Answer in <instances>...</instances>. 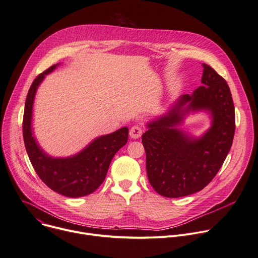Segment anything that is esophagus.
Returning a JSON list of instances; mask_svg holds the SVG:
<instances>
[{"mask_svg": "<svg viewBox=\"0 0 258 258\" xmlns=\"http://www.w3.org/2000/svg\"><path fill=\"white\" fill-rule=\"evenodd\" d=\"M143 134V130L140 127L139 125H134L131 130H130V137L134 140L136 139H139L140 137L142 136Z\"/></svg>", "mask_w": 258, "mask_h": 258, "instance_id": "34e87169", "label": "esophagus"}]
</instances>
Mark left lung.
Returning a JSON list of instances; mask_svg holds the SVG:
<instances>
[{"mask_svg":"<svg viewBox=\"0 0 258 258\" xmlns=\"http://www.w3.org/2000/svg\"><path fill=\"white\" fill-rule=\"evenodd\" d=\"M202 66V85L146 122L148 130L142 135L148 180L166 198L202 190L216 176L232 144L235 107L229 87L214 69ZM200 111L209 115L211 125L197 137L180 125L189 114Z\"/></svg>","mask_w":258,"mask_h":258,"instance_id":"obj_1","label":"left lung"}]
</instances>
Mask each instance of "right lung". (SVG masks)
Listing matches in <instances>:
<instances>
[{
    "instance_id": "add662e5",
    "label": "right lung",
    "mask_w": 258,
    "mask_h": 258,
    "mask_svg": "<svg viewBox=\"0 0 258 258\" xmlns=\"http://www.w3.org/2000/svg\"><path fill=\"white\" fill-rule=\"evenodd\" d=\"M59 64L37 76L29 89L23 114V141L36 173L50 189L67 198H80L92 194L103 183L112 158L127 143L128 128L124 126L97 137L71 156L55 157L46 152L33 132V108L40 84Z\"/></svg>"
}]
</instances>
